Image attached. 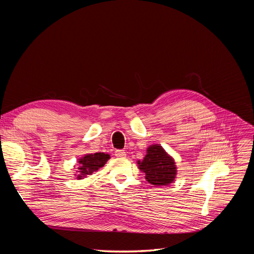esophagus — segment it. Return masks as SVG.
Instances as JSON below:
<instances>
[{
  "label": "esophagus",
  "mask_w": 254,
  "mask_h": 254,
  "mask_svg": "<svg viewBox=\"0 0 254 254\" xmlns=\"http://www.w3.org/2000/svg\"><path fill=\"white\" fill-rule=\"evenodd\" d=\"M115 156L117 157H119V158H124V157H126V152L124 151V150H122V149H117L115 150Z\"/></svg>",
  "instance_id": "esophagus-1"
}]
</instances>
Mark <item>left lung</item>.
Returning a JSON list of instances; mask_svg holds the SVG:
<instances>
[{"mask_svg": "<svg viewBox=\"0 0 254 254\" xmlns=\"http://www.w3.org/2000/svg\"><path fill=\"white\" fill-rule=\"evenodd\" d=\"M139 168L145 173V178L153 186H167L174 181L177 174L174 160L160 145H151Z\"/></svg>", "mask_w": 254, "mask_h": 254, "instance_id": "1", "label": "left lung"}]
</instances>
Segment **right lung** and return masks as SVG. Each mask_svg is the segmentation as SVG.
Wrapping results in <instances>:
<instances>
[{"instance_id": "add662e5", "label": "right lung", "mask_w": 254, "mask_h": 254, "mask_svg": "<svg viewBox=\"0 0 254 254\" xmlns=\"http://www.w3.org/2000/svg\"><path fill=\"white\" fill-rule=\"evenodd\" d=\"M109 158V155H106L104 152H95L94 155H86L82 157L79 160V175L77 178L81 179L82 177L96 172L98 168L105 165Z\"/></svg>"}]
</instances>
